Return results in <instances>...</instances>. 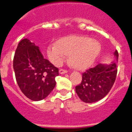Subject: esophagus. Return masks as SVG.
Segmentation results:
<instances>
[{
    "label": "esophagus",
    "instance_id": "1",
    "mask_svg": "<svg viewBox=\"0 0 132 132\" xmlns=\"http://www.w3.org/2000/svg\"><path fill=\"white\" fill-rule=\"evenodd\" d=\"M68 71L66 70H63V69H60V70H59V73L60 74H64V73H67Z\"/></svg>",
    "mask_w": 132,
    "mask_h": 132
}]
</instances>
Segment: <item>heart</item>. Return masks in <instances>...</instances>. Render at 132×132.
Wrapping results in <instances>:
<instances>
[{
    "instance_id": "1",
    "label": "heart",
    "mask_w": 132,
    "mask_h": 132,
    "mask_svg": "<svg viewBox=\"0 0 132 132\" xmlns=\"http://www.w3.org/2000/svg\"><path fill=\"white\" fill-rule=\"evenodd\" d=\"M101 51V45L88 37L69 36L60 38L57 44H51L47 49L49 60L60 66L70 55V62L78 70L88 68L94 63Z\"/></svg>"
}]
</instances>
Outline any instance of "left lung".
Listing matches in <instances>:
<instances>
[{
	"mask_svg": "<svg viewBox=\"0 0 132 132\" xmlns=\"http://www.w3.org/2000/svg\"><path fill=\"white\" fill-rule=\"evenodd\" d=\"M114 55L119 58L118 51ZM117 73L115 62L110 64H99L83 73L81 84L76 87L79 98L85 103H93L104 98L113 87Z\"/></svg>",
	"mask_w": 132,
	"mask_h": 132,
	"instance_id": "left-lung-1",
	"label": "left lung"
}]
</instances>
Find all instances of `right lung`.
Segmentation results:
<instances>
[{
    "instance_id": "right-lung-1",
    "label": "right lung",
    "mask_w": 132,
    "mask_h": 132,
    "mask_svg": "<svg viewBox=\"0 0 132 132\" xmlns=\"http://www.w3.org/2000/svg\"><path fill=\"white\" fill-rule=\"evenodd\" d=\"M13 66L18 86L31 100L45 98L56 85L59 69L44 59L39 47L27 38L18 44Z\"/></svg>"
}]
</instances>
